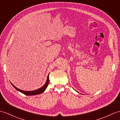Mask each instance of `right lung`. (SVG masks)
<instances>
[{
    "label": "right lung",
    "mask_w": 120,
    "mask_h": 120,
    "mask_svg": "<svg viewBox=\"0 0 120 120\" xmlns=\"http://www.w3.org/2000/svg\"><path fill=\"white\" fill-rule=\"evenodd\" d=\"M48 83H49V74L48 75L47 78V80H46V82L45 84L42 87H41L40 89H38L37 90H31V91H25V90H23L20 89H19L18 88H17V87L15 86H14L13 84L11 83V84H12V86H14L15 89H16L17 90H18L19 92H21L23 94H24L27 96H31V95H39L41 94L43 92H44L46 89L47 87L48 86Z\"/></svg>",
    "instance_id": "add662e5"
}]
</instances>
